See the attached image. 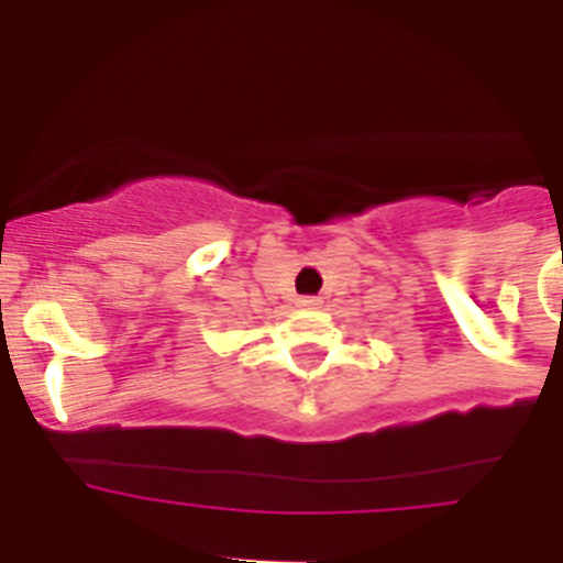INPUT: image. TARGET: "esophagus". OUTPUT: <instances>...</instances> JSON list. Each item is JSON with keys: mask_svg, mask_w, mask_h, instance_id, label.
<instances>
[{"mask_svg": "<svg viewBox=\"0 0 563 563\" xmlns=\"http://www.w3.org/2000/svg\"><path fill=\"white\" fill-rule=\"evenodd\" d=\"M321 305V298L318 296H301L298 298V307H305V310H312V307Z\"/></svg>", "mask_w": 563, "mask_h": 563, "instance_id": "obj_1", "label": "esophagus"}]
</instances>
